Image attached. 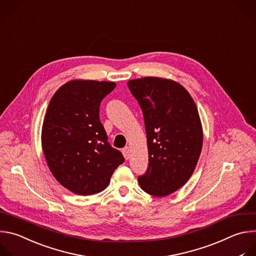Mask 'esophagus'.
<instances>
[{"instance_id": "esophagus-1", "label": "esophagus", "mask_w": 256, "mask_h": 256, "mask_svg": "<svg viewBox=\"0 0 256 256\" xmlns=\"http://www.w3.org/2000/svg\"><path fill=\"white\" fill-rule=\"evenodd\" d=\"M122 153H123V156H124L125 160H129V158H130V156H131V154H130V153H131L130 147H129V146L124 147L123 150H122Z\"/></svg>"}]
</instances>
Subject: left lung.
Returning a JSON list of instances; mask_svg holds the SVG:
<instances>
[{
  "label": "left lung",
  "mask_w": 256,
  "mask_h": 256,
  "mask_svg": "<svg viewBox=\"0 0 256 256\" xmlns=\"http://www.w3.org/2000/svg\"><path fill=\"white\" fill-rule=\"evenodd\" d=\"M128 88L143 112L148 168L138 176L141 188L168 196L192 176L198 164L202 129L194 102L178 82L156 76L131 80Z\"/></svg>",
  "instance_id": "8db88e82"
}]
</instances>
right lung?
Masks as SVG:
<instances>
[{"label":"right lung","instance_id":"1","mask_svg":"<svg viewBox=\"0 0 256 256\" xmlns=\"http://www.w3.org/2000/svg\"><path fill=\"white\" fill-rule=\"evenodd\" d=\"M115 86L113 82L70 80L49 102L41 134L44 156L56 180L76 194L104 190L125 160L108 142L98 116L102 100Z\"/></svg>","mask_w":256,"mask_h":256}]
</instances>
